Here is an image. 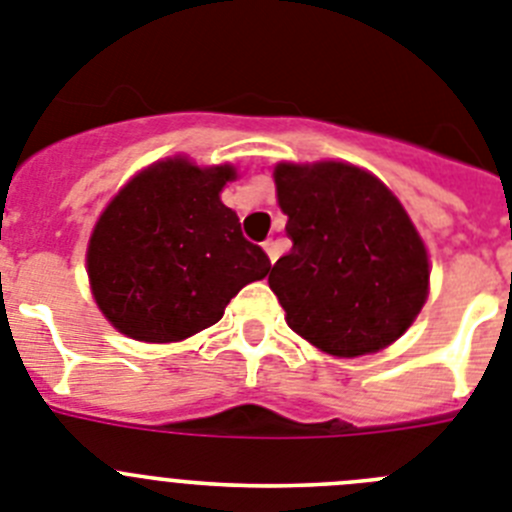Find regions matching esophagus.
Listing matches in <instances>:
<instances>
[{"instance_id":"obj_1","label":"esophagus","mask_w":512,"mask_h":512,"mask_svg":"<svg viewBox=\"0 0 512 512\" xmlns=\"http://www.w3.org/2000/svg\"><path fill=\"white\" fill-rule=\"evenodd\" d=\"M261 246H264L266 256H269V261H271V264H274V261L279 259V243L274 241V238H266V241L261 243Z\"/></svg>"}]
</instances>
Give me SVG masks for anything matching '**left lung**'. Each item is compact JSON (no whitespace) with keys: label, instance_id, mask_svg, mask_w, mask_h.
Wrapping results in <instances>:
<instances>
[{"label":"left lung","instance_id":"1","mask_svg":"<svg viewBox=\"0 0 512 512\" xmlns=\"http://www.w3.org/2000/svg\"><path fill=\"white\" fill-rule=\"evenodd\" d=\"M292 251L269 287L297 336L354 359L395 343L428 297V251L377 176L343 161L277 164Z\"/></svg>","mask_w":512,"mask_h":512}]
</instances>
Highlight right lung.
Segmentation results:
<instances>
[{"label":"right lung","mask_w":512,"mask_h":512,"mask_svg":"<svg viewBox=\"0 0 512 512\" xmlns=\"http://www.w3.org/2000/svg\"><path fill=\"white\" fill-rule=\"evenodd\" d=\"M235 169L174 156L135 174L104 207L87 248L92 295L120 333L174 343L210 328L246 284L269 274L261 246L220 192Z\"/></svg>","instance_id":"right-lung-1"}]
</instances>
